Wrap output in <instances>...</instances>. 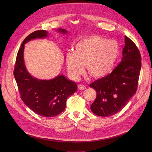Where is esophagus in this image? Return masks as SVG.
<instances>
[{
  "instance_id": "esophagus-1",
  "label": "esophagus",
  "mask_w": 152,
  "mask_h": 152,
  "mask_svg": "<svg viewBox=\"0 0 152 152\" xmlns=\"http://www.w3.org/2000/svg\"><path fill=\"white\" fill-rule=\"evenodd\" d=\"M78 88H79L80 90H84L86 89V86L84 84H80L78 85Z\"/></svg>"
}]
</instances>
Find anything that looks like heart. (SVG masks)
Returning <instances> with one entry per match:
<instances>
[{"instance_id": "b5f03b06", "label": "heart", "mask_w": 152, "mask_h": 152, "mask_svg": "<svg viewBox=\"0 0 152 152\" xmlns=\"http://www.w3.org/2000/svg\"><path fill=\"white\" fill-rule=\"evenodd\" d=\"M120 54L116 41L99 36H91L75 45V52L67 53L65 62L70 75L78 79L84 72L85 65L93 77L102 78L112 71Z\"/></svg>"}]
</instances>
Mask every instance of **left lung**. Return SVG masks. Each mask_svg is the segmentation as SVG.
<instances>
[{
    "instance_id": "1",
    "label": "left lung",
    "mask_w": 152,
    "mask_h": 152,
    "mask_svg": "<svg viewBox=\"0 0 152 152\" xmlns=\"http://www.w3.org/2000/svg\"><path fill=\"white\" fill-rule=\"evenodd\" d=\"M141 66L139 49L125 36V46L121 62L111 73L90 84L96 92V98L91 106L95 115L109 117L127 104L136 93Z\"/></svg>"
}]
</instances>
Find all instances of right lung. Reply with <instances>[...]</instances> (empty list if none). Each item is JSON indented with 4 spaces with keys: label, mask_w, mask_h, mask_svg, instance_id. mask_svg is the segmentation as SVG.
<instances>
[{
    "label": "right lung",
    "mask_w": 152,
    "mask_h": 152,
    "mask_svg": "<svg viewBox=\"0 0 152 152\" xmlns=\"http://www.w3.org/2000/svg\"><path fill=\"white\" fill-rule=\"evenodd\" d=\"M58 31L63 34L68 32L62 28ZM48 35L46 30H37L25 39L17 54L14 76L21 98L27 107L39 115L53 117L65 110L68 98L75 93L77 88L75 82L63 75L50 80H39L27 71L24 62L25 44L31 40L47 37Z\"/></svg>",
    "instance_id": "obj_1"
}]
</instances>
